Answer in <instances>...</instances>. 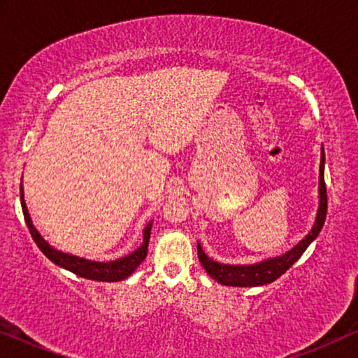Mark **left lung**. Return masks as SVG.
Listing matches in <instances>:
<instances>
[{
	"instance_id": "1",
	"label": "left lung",
	"mask_w": 358,
	"mask_h": 358,
	"mask_svg": "<svg viewBox=\"0 0 358 358\" xmlns=\"http://www.w3.org/2000/svg\"><path fill=\"white\" fill-rule=\"evenodd\" d=\"M327 212V192H326V182H324V150L321 153V166H320V210H317L316 222L313 224V229L296 244L295 248L290 249L287 254L280 257L268 259V261L254 264V266H224V264H218L207 257L197 244V254L199 261L202 264L208 275L215 278L218 283L228 287H259L266 285L277 280L282 273H285L301 254L306 251L310 243L320 234L322 224L326 220Z\"/></svg>"
}]
</instances>
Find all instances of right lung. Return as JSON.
<instances>
[{
  "label": "right lung",
  "mask_w": 358,
  "mask_h": 358,
  "mask_svg": "<svg viewBox=\"0 0 358 358\" xmlns=\"http://www.w3.org/2000/svg\"><path fill=\"white\" fill-rule=\"evenodd\" d=\"M21 205H22L24 220H26L29 233L32 234V238H34V241H36L37 248L41 249V251L45 254V256L50 259L53 264H57V266L66 268V271L76 273V275H80L83 278H90V280H99V282L124 280V278L129 277L130 273L134 272L135 268L145 261L146 252H148L151 223L145 229L143 244H141V246L136 249L135 252H131V254H129V256L119 259V261H114V262H91V261H86V259L70 256V254H63L60 251H57V249L48 246V243L43 241V238L37 233V229L34 228V224L31 222V217H29V213H27L26 202H24V197H22V187H21Z\"/></svg>",
  "instance_id": "right-lung-1"
}]
</instances>
